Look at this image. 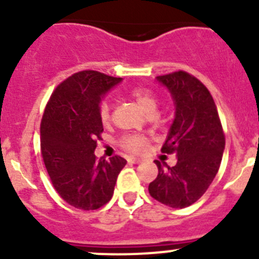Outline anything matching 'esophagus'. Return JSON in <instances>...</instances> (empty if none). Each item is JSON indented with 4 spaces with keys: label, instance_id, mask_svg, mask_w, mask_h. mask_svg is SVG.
<instances>
[{
    "label": "esophagus",
    "instance_id": "obj_1",
    "mask_svg": "<svg viewBox=\"0 0 259 259\" xmlns=\"http://www.w3.org/2000/svg\"><path fill=\"white\" fill-rule=\"evenodd\" d=\"M127 161H129V163H132V164L142 163V160H140V159H138V158H129V159H127Z\"/></svg>",
    "mask_w": 259,
    "mask_h": 259
}]
</instances>
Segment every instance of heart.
<instances>
[{
    "instance_id": "b5f03b06",
    "label": "heart",
    "mask_w": 259,
    "mask_h": 259,
    "mask_svg": "<svg viewBox=\"0 0 259 259\" xmlns=\"http://www.w3.org/2000/svg\"><path fill=\"white\" fill-rule=\"evenodd\" d=\"M132 100L139 105L142 110L145 113L153 114L156 109V99L154 94L150 90L145 88H133L130 89L127 93ZM99 116H100V121L103 125L110 124L111 121V113H110V105L108 101H101L99 105ZM122 148L125 150L130 151L133 154H143L146 150L149 144V139L144 135L140 134H129L125 135L120 142Z\"/></svg>"
}]
</instances>
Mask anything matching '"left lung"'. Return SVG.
<instances>
[{
  "instance_id": "1",
  "label": "left lung",
  "mask_w": 259,
  "mask_h": 259,
  "mask_svg": "<svg viewBox=\"0 0 259 259\" xmlns=\"http://www.w3.org/2000/svg\"><path fill=\"white\" fill-rule=\"evenodd\" d=\"M170 91L176 117L161 151L176 153L178 161L164 168L155 160L158 177L149 193L161 204L185 208L197 202L218 173L226 137L215 103L204 83L188 72L156 76Z\"/></svg>"
}]
</instances>
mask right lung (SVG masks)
Instances as JSON below:
<instances>
[{"label": "right lung", "mask_w": 259, "mask_h": 259, "mask_svg": "<svg viewBox=\"0 0 259 259\" xmlns=\"http://www.w3.org/2000/svg\"><path fill=\"white\" fill-rule=\"evenodd\" d=\"M94 70L71 75L57 85L41 120V154L52 185L72 207L95 210L111 199L117 176L126 160L94 154L104 132L99 116L101 96L119 83Z\"/></svg>", "instance_id": "right-lung-1"}]
</instances>
